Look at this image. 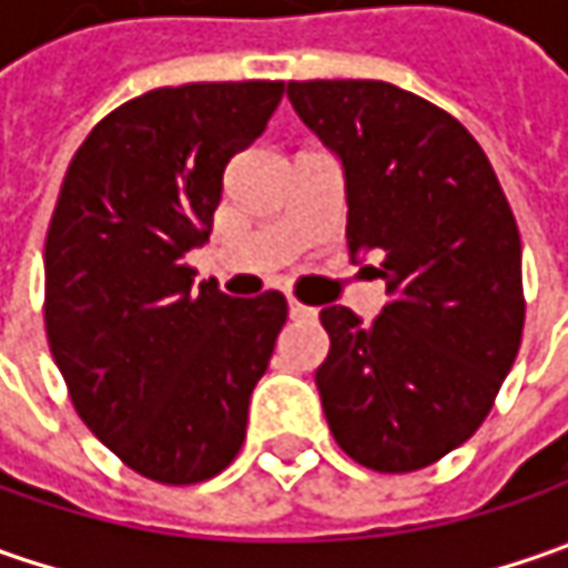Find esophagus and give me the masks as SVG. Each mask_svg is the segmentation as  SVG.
Masks as SVG:
<instances>
[{"label": "esophagus", "mask_w": 568, "mask_h": 568, "mask_svg": "<svg viewBox=\"0 0 568 568\" xmlns=\"http://www.w3.org/2000/svg\"><path fill=\"white\" fill-rule=\"evenodd\" d=\"M287 306H291V316L294 318H316V313H318V310H313V306L300 303L296 296H287Z\"/></svg>", "instance_id": "34e87169"}]
</instances>
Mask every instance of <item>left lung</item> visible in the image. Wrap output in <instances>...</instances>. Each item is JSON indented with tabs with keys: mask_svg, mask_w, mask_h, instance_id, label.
Wrapping results in <instances>:
<instances>
[{
	"mask_svg": "<svg viewBox=\"0 0 568 568\" xmlns=\"http://www.w3.org/2000/svg\"><path fill=\"white\" fill-rule=\"evenodd\" d=\"M287 98L344 166L347 246L379 252L388 303L363 325L325 306L316 369L354 462L420 470L474 436L513 369L521 240L484 148L436 103L385 81H291Z\"/></svg>",
	"mask_w": 568,
	"mask_h": 568,
	"instance_id": "8db88e82",
	"label": "left lung"
}]
</instances>
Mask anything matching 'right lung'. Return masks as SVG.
Returning a JSON list of instances; mask_svg holds the SVG:
<instances>
[{
	"label": "right lung",
	"mask_w": 568,
	"mask_h": 568,
	"mask_svg": "<svg viewBox=\"0 0 568 568\" xmlns=\"http://www.w3.org/2000/svg\"><path fill=\"white\" fill-rule=\"evenodd\" d=\"M281 98L284 81L148 91L91 129L59 189L43 250L50 351L78 417L148 480L199 484L236 458L287 322L284 294L227 296L186 265L224 166Z\"/></svg>",
	"instance_id": "obj_1"
}]
</instances>
